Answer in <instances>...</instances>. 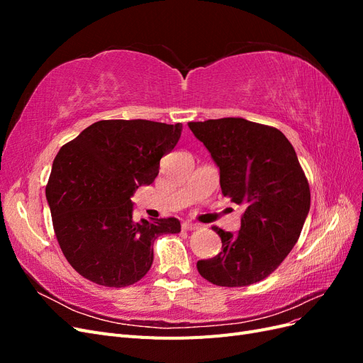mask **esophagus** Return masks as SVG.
<instances>
[{"label":"esophagus","mask_w":363,"mask_h":363,"mask_svg":"<svg viewBox=\"0 0 363 363\" xmlns=\"http://www.w3.org/2000/svg\"><path fill=\"white\" fill-rule=\"evenodd\" d=\"M199 227H200L199 224L191 223V221H184V223L182 224V228H183V230H196Z\"/></svg>","instance_id":"esophagus-1"}]
</instances>
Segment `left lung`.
Segmentation results:
<instances>
[{
    "instance_id": "8db88e82",
    "label": "left lung",
    "mask_w": 363,
    "mask_h": 363,
    "mask_svg": "<svg viewBox=\"0 0 363 363\" xmlns=\"http://www.w3.org/2000/svg\"><path fill=\"white\" fill-rule=\"evenodd\" d=\"M188 125L218 164L224 196L245 206L238 233L212 227L223 251L199 260L196 269L216 286H250L276 271L298 240L311 208L309 182L276 127L244 118Z\"/></svg>"
}]
</instances>
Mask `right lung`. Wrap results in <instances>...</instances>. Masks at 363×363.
<instances>
[{
	"mask_svg": "<svg viewBox=\"0 0 363 363\" xmlns=\"http://www.w3.org/2000/svg\"><path fill=\"white\" fill-rule=\"evenodd\" d=\"M183 125L104 119L65 144L52 162L47 200L69 265L96 284L124 288L152 263V242L180 232L177 218L133 219L131 195L151 184Z\"/></svg>",
	"mask_w": 363,
	"mask_h": 363,
	"instance_id": "add662e5",
	"label": "right lung"
}]
</instances>
